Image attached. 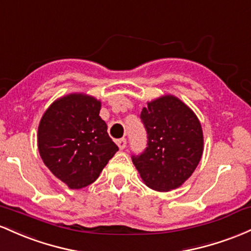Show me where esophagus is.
Segmentation results:
<instances>
[{
	"instance_id": "obj_1",
	"label": "esophagus",
	"mask_w": 251,
	"mask_h": 251,
	"mask_svg": "<svg viewBox=\"0 0 251 251\" xmlns=\"http://www.w3.org/2000/svg\"><path fill=\"white\" fill-rule=\"evenodd\" d=\"M117 146H118V148L121 149V151H123V149H125L126 147V139H120V140H117Z\"/></svg>"
}]
</instances>
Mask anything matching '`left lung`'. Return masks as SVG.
Wrapping results in <instances>:
<instances>
[{
	"label": "left lung",
	"instance_id": "obj_1",
	"mask_svg": "<svg viewBox=\"0 0 251 251\" xmlns=\"http://www.w3.org/2000/svg\"><path fill=\"white\" fill-rule=\"evenodd\" d=\"M147 133V147L131 160L148 187L174 190L192 176L202 154L201 122L173 96L148 103L140 115Z\"/></svg>",
	"mask_w": 251,
	"mask_h": 251
}]
</instances>
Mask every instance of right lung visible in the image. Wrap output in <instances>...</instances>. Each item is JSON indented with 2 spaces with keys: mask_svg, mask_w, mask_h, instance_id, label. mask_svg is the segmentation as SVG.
Here are the masks:
<instances>
[{
  "mask_svg": "<svg viewBox=\"0 0 251 251\" xmlns=\"http://www.w3.org/2000/svg\"><path fill=\"white\" fill-rule=\"evenodd\" d=\"M100 110V102L94 97L69 95L53 103L40 121L42 161L70 188L92 184L118 151Z\"/></svg>",
  "mask_w": 251,
  "mask_h": 251,
  "instance_id": "1",
  "label": "right lung"
}]
</instances>
